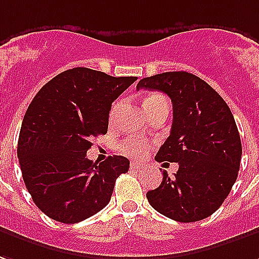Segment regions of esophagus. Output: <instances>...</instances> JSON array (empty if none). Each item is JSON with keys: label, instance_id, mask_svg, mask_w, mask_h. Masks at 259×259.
Wrapping results in <instances>:
<instances>
[{"label": "esophagus", "instance_id": "obj_1", "mask_svg": "<svg viewBox=\"0 0 259 259\" xmlns=\"http://www.w3.org/2000/svg\"><path fill=\"white\" fill-rule=\"evenodd\" d=\"M130 168H132V169H139V171H140V169L144 168V165L140 164V162H132V164H130Z\"/></svg>", "mask_w": 259, "mask_h": 259}]
</instances>
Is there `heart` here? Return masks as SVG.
I'll return each instance as SVG.
<instances>
[{
	"label": "heart",
	"mask_w": 259,
	"mask_h": 259,
	"mask_svg": "<svg viewBox=\"0 0 259 259\" xmlns=\"http://www.w3.org/2000/svg\"><path fill=\"white\" fill-rule=\"evenodd\" d=\"M167 102V99L164 98L162 95H158V94H153V95H148L147 98L144 99V108L146 111H148L150 108H153L155 105L164 104ZM150 148V144L146 142H140V140H135V139H127L122 143V151H123L126 155H130V157H144L147 154V150Z\"/></svg>",
	"instance_id": "1"
}]
</instances>
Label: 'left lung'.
Here are the masks:
<instances>
[{
  "label": "left lung",
  "mask_w": 259,
  "mask_h": 259,
  "mask_svg": "<svg viewBox=\"0 0 259 259\" xmlns=\"http://www.w3.org/2000/svg\"><path fill=\"white\" fill-rule=\"evenodd\" d=\"M165 92L172 102L171 133L155 155L178 162L174 178L148 191L155 210L181 223L209 218L229 196L240 169L241 140L224 99L207 82L186 71H169L139 81L137 90Z\"/></svg>",
  "instance_id": "obj_1"
}]
</instances>
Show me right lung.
Returning <instances> with one entry per match:
<instances>
[{"mask_svg":"<svg viewBox=\"0 0 259 259\" xmlns=\"http://www.w3.org/2000/svg\"><path fill=\"white\" fill-rule=\"evenodd\" d=\"M75 67L41 87L29 105L18 140L22 178L35 205L56 222L73 224L109 203L129 160L87 158L92 137L108 132L112 102L136 81Z\"/></svg>","mask_w":259,"mask_h":259,"instance_id":"obj_1","label":"right lung"}]
</instances>
